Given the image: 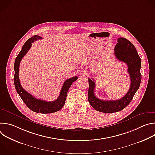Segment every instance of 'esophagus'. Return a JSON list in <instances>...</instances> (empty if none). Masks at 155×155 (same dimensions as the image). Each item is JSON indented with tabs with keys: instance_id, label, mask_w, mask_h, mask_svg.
<instances>
[{
	"instance_id": "1",
	"label": "esophagus",
	"mask_w": 155,
	"mask_h": 155,
	"mask_svg": "<svg viewBox=\"0 0 155 155\" xmlns=\"http://www.w3.org/2000/svg\"><path fill=\"white\" fill-rule=\"evenodd\" d=\"M81 72H82L83 74H84V73H85V71H81Z\"/></svg>"
}]
</instances>
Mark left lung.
Wrapping results in <instances>:
<instances>
[{"mask_svg": "<svg viewBox=\"0 0 155 155\" xmlns=\"http://www.w3.org/2000/svg\"><path fill=\"white\" fill-rule=\"evenodd\" d=\"M114 54L118 61L125 62L127 65V72L130 76V88L126 94L118 100L103 101L98 99L94 93L96 84L94 79L88 78V101L96 110L103 113H114L121 111L132 101L140 84L141 59L137 51L130 41L125 38L120 37L114 49Z\"/></svg>", "mask_w": 155, "mask_h": 155, "instance_id": "left-lung-1", "label": "left lung"}]
</instances>
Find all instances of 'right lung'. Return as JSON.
I'll list each match as a JSON object with an SVG mask.
<instances>
[{"mask_svg":"<svg viewBox=\"0 0 155 155\" xmlns=\"http://www.w3.org/2000/svg\"><path fill=\"white\" fill-rule=\"evenodd\" d=\"M41 38H42L40 36L34 35L28 39L24 44L21 51L15 59L14 64L15 75L13 80L17 93L29 108H30L32 111L36 113L51 114L59 111V110H61L63 107L69 87H71L72 84L77 80L78 77L75 76L66 80L62 85L59 97L55 101L51 102H47L45 101L37 99L23 89V87H22L20 83L19 79L20 62L31 47L32 43L37 40Z\"/></svg>","mask_w":155,"mask_h":155,"instance_id":"obj_1","label":"right lung"}]
</instances>
